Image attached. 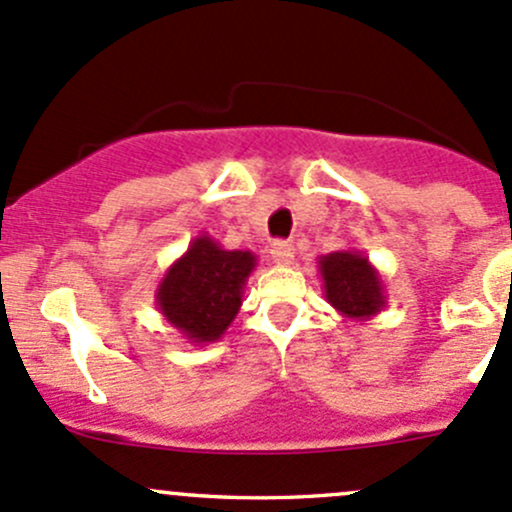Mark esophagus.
I'll use <instances>...</instances> for the list:
<instances>
[{
	"instance_id": "esophagus-1",
	"label": "esophagus",
	"mask_w": 512,
	"mask_h": 512,
	"mask_svg": "<svg viewBox=\"0 0 512 512\" xmlns=\"http://www.w3.org/2000/svg\"><path fill=\"white\" fill-rule=\"evenodd\" d=\"M270 255H272V260L277 262V265H292L294 245H292V242H285V240L275 242V245H272Z\"/></svg>"
}]
</instances>
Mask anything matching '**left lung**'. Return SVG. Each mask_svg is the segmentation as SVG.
I'll return each mask as SVG.
<instances>
[{
  "label": "left lung",
  "instance_id": "left-lung-1",
  "mask_svg": "<svg viewBox=\"0 0 512 512\" xmlns=\"http://www.w3.org/2000/svg\"><path fill=\"white\" fill-rule=\"evenodd\" d=\"M322 275L324 299L342 317L366 322L386 307V289L381 272L359 250H337L317 260Z\"/></svg>",
  "mask_w": 512,
  "mask_h": 512
}]
</instances>
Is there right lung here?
I'll list each match as a JSON object with an SVG mask.
<instances>
[{
  "instance_id": "right-lung-1",
  "label": "right lung",
  "mask_w": 512,
  "mask_h": 512,
  "mask_svg": "<svg viewBox=\"0 0 512 512\" xmlns=\"http://www.w3.org/2000/svg\"><path fill=\"white\" fill-rule=\"evenodd\" d=\"M255 267V252L225 250L210 235H198L156 287L158 312L195 347L218 342L240 312Z\"/></svg>"
}]
</instances>
